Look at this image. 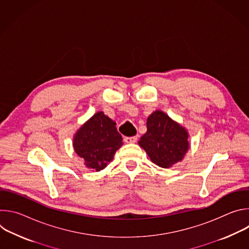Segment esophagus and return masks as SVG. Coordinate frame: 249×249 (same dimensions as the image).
<instances>
[{"mask_svg":"<svg viewBox=\"0 0 249 249\" xmlns=\"http://www.w3.org/2000/svg\"><path fill=\"white\" fill-rule=\"evenodd\" d=\"M137 136H133V137H125L124 138V141L126 142L127 144H133V143H136L137 142Z\"/></svg>","mask_w":249,"mask_h":249,"instance_id":"obj_1","label":"esophagus"}]
</instances>
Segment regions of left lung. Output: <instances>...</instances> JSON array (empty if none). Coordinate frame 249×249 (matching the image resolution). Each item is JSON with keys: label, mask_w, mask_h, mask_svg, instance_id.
Listing matches in <instances>:
<instances>
[{"label": "left lung", "mask_w": 249, "mask_h": 249, "mask_svg": "<svg viewBox=\"0 0 249 249\" xmlns=\"http://www.w3.org/2000/svg\"><path fill=\"white\" fill-rule=\"evenodd\" d=\"M139 145L154 163L168 168L181 161L187 153L188 132L164 112L156 110L147 119V133L141 137Z\"/></svg>", "instance_id": "8db88e82"}]
</instances>
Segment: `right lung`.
I'll list each match as a JSON object with an SVG mask.
<instances>
[{
    "instance_id": "right-lung-1",
    "label": "right lung",
    "mask_w": 249,
    "mask_h": 249,
    "mask_svg": "<svg viewBox=\"0 0 249 249\" xmlns=\"http://www.w3.org/2000/svg\"><path fill=\"white\" fill-rule=\"evenodd\" d=\"M123 145L116 123L102 111L95 113L75 134L73 147L89 168L99 171L113 160Z\"/></svg>"
}]
</instances>
